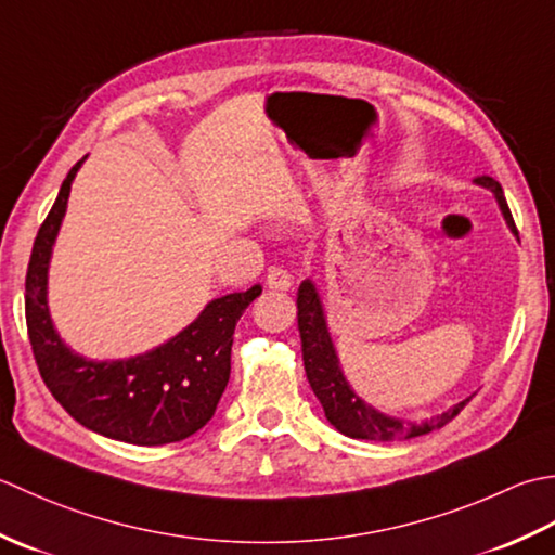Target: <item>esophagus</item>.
<instances>
[{"instance_id":"obj_1","label":"esophagus","mask_w":555,"mask_h":555,"mask_svg":"<svg viewBox=\"0 0 555 555\" xmlns=\"http://www.w3.org/2000/svg\"><path fill=\"white\" fill-rule=\"evenodd\" d=\"M266 285L270 287V289H289L292 287V275L287 273V270H282V268H270L268 270V278H266Z\"/></svg>"}]
</instances>
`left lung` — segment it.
<instances>
[{
    "label": "left lung",
    "instance_id": "obj_1",
    "mask_svg": "<svg viewBox=\"0 0 555 555\" xmlns=\"http://www.w3.org/2000/svg\"><path fill=\"white\" fill-rule=\"evenodd\" d=\"M474 182L491 189L495 198L501 203V210L505 215L511 230L517 234L513 212L507 208V201L503 196V186L495 182L493 177L483 175L477 177ZM297 323H299V337H301V359H304V371H307L309 386L315 398L323 404L325 420L331 422L337 431L349 436V438H364V440H400V438H414L424 436L434 428L446 426L448 422L455 420L462 406L469 400H462L460 404L452 406V410L434 416L431 422L426 424H406L400 420H392L369 406L364 400H359L347 386V380L340 371V361L331 343V335H327L325 327V315L319 299V292L311 285V280L301 282L297 292Z\"/></svg>",
    "mask_w": 555,
    "mask_h": 555
}]
</instances>
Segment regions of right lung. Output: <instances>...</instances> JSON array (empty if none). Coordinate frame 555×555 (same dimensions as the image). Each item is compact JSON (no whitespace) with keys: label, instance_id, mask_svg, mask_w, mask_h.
<instances>
[{"label":"right lung","instance_id":"1","mask_svg":"<svg viewBox=\"0 0 555 555\" xmlns=\"http://www.w3.org/2000/svg\"><path fill=\"white\" fill-rule=\"evenodd\" d=\"M81 163L69 169L33 242L26 273L33 357L52 398L90 431L131 446L177 443L215 414L230 380L236 321L261 287L212 299L194 323L149 354L127 361H90L74 354L50 321L48 266Z\"/></svg>","mask_w":555,"mask_h":555}]
</instances>
